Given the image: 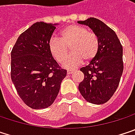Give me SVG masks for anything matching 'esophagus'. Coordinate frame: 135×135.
<instances>
[{
	"label": "esophagus",
	"instance_id": "esophagus-1",
	"mask_svg": "<svg viewBox=\"0 0 135 135\" xmlns=\"http://www.w3.org/2000/svg\"><path fill=\"white\" fill-rule=\"evenodd\" d=\"M73 72H74V70H71V69H69V70H68L67 71V73L68 74H72Z\"/></svg>",
	"mask_w": 135,
	"mask_h": 135
}]
</instances>
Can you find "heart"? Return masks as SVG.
<instances>
[{"label": "heart", "instance_id": "1", "mask_svg": "<svg viewBox=\"0 0 135 135\" xmlns=\"http://www.w3.org/2000/svg\"><path fill=\"white\" fill-rule=\"evenodd\" d=\"M59 39L53 38L49 41V51L54 59L62 63L67 57L68 48L70 47L71 55L62 64L66 69L80 66L83 60L85 62H90L98 53V36L83 26H69L60 33Z\"/></svg>", "mask_w": 135, "mask_h": 135}]
</instances>
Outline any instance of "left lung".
<instances>
[{"label": "left lung", "mask_w": 135, "mask_h": 135, "mask_svg": "<svg viewBox=\"0 0 135 135\" xmlns=\"http://www.w3.org/2000/svg\"><path fill=\"white\" fill-rule=\"evenodd\" d=\"M77 22L89 26L99 40L98 55L80 69L84 78L79 84V91L88 102L104 104L115 93L120 80L123 47L116 33L101 20L90 18Z\"/></svg>", "instance_id": "obj_1"}]
</instances>
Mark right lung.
<instances>
[{"mask_svg":"<svg viewBox=\"0 0 135 135\" xmlns=\"http://www.w3.org/2000/svg\"><path fill=\"white\" fill-rule=\"evenodd\" d=\"M56 24L37 22L18 38L11 52V77L15 89L29 107H49L59 92L66 70L59 66L49 51Z\"/></svg>","mask_w":135,"mask_h":135,"instance_id":"1","label":"right lung"}]
</instances>
